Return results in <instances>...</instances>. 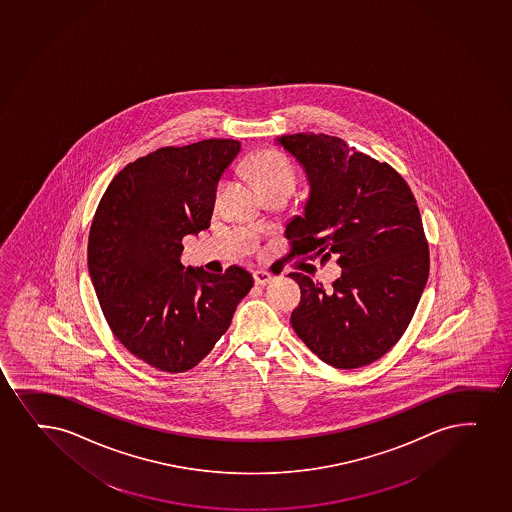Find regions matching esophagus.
Here are the masks:
<instances>
[{
	"mask_svg": "<svg viewBox=\"0 0 512 512\" xmlns=\"http://www.w3.org/2000/svg\"><path fill=\"white\" fill-rule=\"evenodd\" d=\"M253 279H255L257 286H265V284L271 283L272 276L267 271H255L253 272Z\"/></svg>",
	"mask_w": 512,
	"mask_h": 512,
	"instance_id": "esophagus-1",
	"label": "esophagus"
}]
</instances>
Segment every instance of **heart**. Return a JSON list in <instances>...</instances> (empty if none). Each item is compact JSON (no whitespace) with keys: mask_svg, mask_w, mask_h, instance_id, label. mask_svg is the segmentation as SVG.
Wrapping results in <instances>:
<instances>
[{"mask_svg":"<svg viewBox=\"0 0 512 512\" xmlns=\"http://www.w3.org/2000/svg\"><path fill=\"white\" fill-rule=\"evenodd\" d=\"M247 166L260 192L271 188H286L291 192L295 187V168L283 152L264 149L253 154Z\"/></svg>","mask_w":512,"mask_h":512,"instance_id":"obj_1","label":"heart"}]
</instances>
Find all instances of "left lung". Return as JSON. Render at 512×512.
<instances>
[{"label":"left lung","mask_w":512,"mask_h":512,"mask_svg":"<svg viewBox=\"0 0 512 512\" xmlns=\"http://www.w3.org/2000/svg\"><path fill=\"white\" fill-rule=\"evenodd\" d=\"M310 181L305 214L286 226L291 257L324 264L337 255L343 274L325 289L301 272L296 334L334 368L365 367L401 339L430 271L415 195L387 163L325 133L277 139Z\"/></svg>","instance_id":"obj_1"}]
</instances>
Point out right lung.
Returning a JSON list of instances; mask_svg holds the SVG:
<instances>
[{
	"label": "right lung",
	"mask_w": 512,
	"mask_h": 512,
	"mask_svg": "<svg viewBox=\"0 0 512 512\" xmlns=\"http://www.w3.org/2000/svg\"><path fill=\"white\" fill-rule=\"evenodd\" d=\"M240 142L161 147L127 164L92 219L87 262L99 305L125 348L157 370L187 372L228 331L253 277L181 264L183 238L211 226L217 181Z\"/></svg>",
	"instance_id": "right-lung-1"
}]
</instances>
